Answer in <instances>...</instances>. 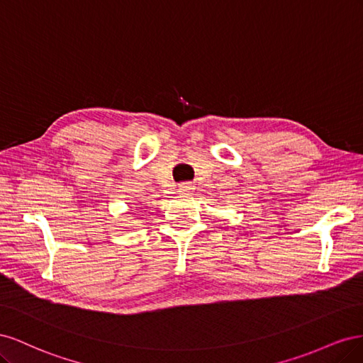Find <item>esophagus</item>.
Segmentation results:
<instances>
[{"instance_id": "1", "label": "esophagus", "mask_w": 363, "mask_h": 363, "mask_svg": "<svg viewBox=\"0 0 363 363\" xmlns=\"http://www.w3.org/2000/svg\"><path fill=\"white\" fill-rule=\"evenodd\" d=\"M191 189H192V186L188 184V183H183V184L179 186V192H183V194L191 192Z\"/></svg>"}]
</instances>
